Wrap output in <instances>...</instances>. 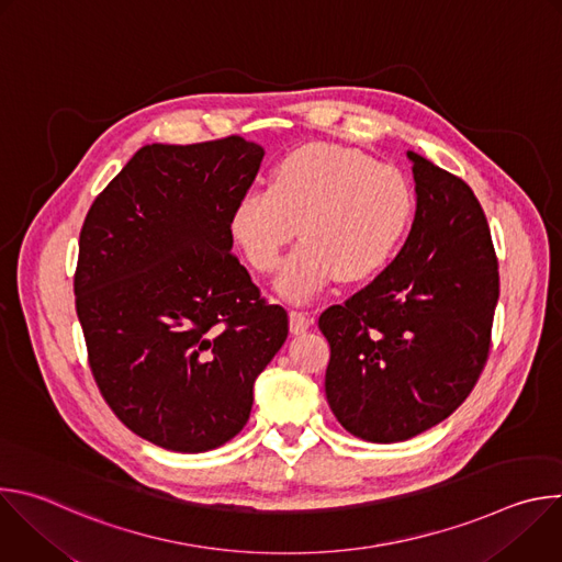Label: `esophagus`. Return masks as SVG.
<instances>
[{"mask_svg": "<svg viewBox=\"0 0 562 562\" xmlns=\"http://www.w3.org/2000/svg\"><path fill=\"white\" fill-rule=\"evenodd\" d=\"M289 327H291L293 336L304 334L311 327V317L304 311H291L289 313Z\"/></svg>", "mask_w": 562, "mask_h": 562, "instance_id": "1", "label": "esophagus"}]
</instances>
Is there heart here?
<instances>
[{"mask_svg": "<svg viewBox=\"0 0 562 562\" xmlns=\"http://www.w3.org/2000/svg\"><path fill=\"white\" fill-rule=\"evenodd\" d=\"M416 211L407 176L362 150L311 142L289 150L269 176L233 206L231 235L251 267L276 273L297 235L278 289L289 300L315 295L334 276L360 282L403 245Z\"/></svg>", "mask_w": 562, "mask_h": 562, "instance_id": "obj_1", "label": "heart"}]
</instances>
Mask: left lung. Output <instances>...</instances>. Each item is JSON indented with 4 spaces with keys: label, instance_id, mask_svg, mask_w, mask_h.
Here are the masks:
<instances>
[{
    "label": "left lung",
    "instance_id": "left-lung-1",
    "mask_svg": "<svg viewBox=\"0 0 562 562\" xmlns=\"http://www.w3.org/2000/svg\"><path fill=\"white\" fill-rule=\"evenodd\" d=\"M416 217L395 260L317 319L338 423L369 442H403L449 418L483 373L501 295L483 206L418 153Z\"/></svg>",
    "mask_w": 562,
    "mask_h": 562
}]
</instances>
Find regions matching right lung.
Returning a JSON list of instances; mask_svg holds the SVG:
<instances>
[{
	"label": "right lung",
	"mask_w": 562,
	"mask_h": 562,
	"mask_svg": "<svg viewBox=\"0 0 562 562\" xmlns=\"http://www.w3.org/2000/svg\"><path fill=\"white\" fill-rule=\"evenodd\" d=\"M265 148L239 135L150 144L91 204L75 308L111 412L139 438L202 453L243 431L289 334L231 251L233 206Z\"/></svg>",
	"instance_id": "add662e5"
}]
</instances>
